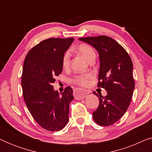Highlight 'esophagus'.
I'll use <instances>...</instances> for the list:
<instances>
[{"mask_svg": "<svg viewBox=\"0 0 152 152\" xmlns=\"http://www.w3.org/2000/svg\"><path fill=\"white\" fill-rule=\"evenodd\" d=\"M88 93V91L84 89L76 88L74 91V96L77 99H82L85 98Z\"/></svg>", "mask_w": 152, "mask_h": 152, "instance_id": "esophagus-1", "label": "esophagus"}]
</instances>
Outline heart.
Returning a JSON list of instances; mask_svg holds the SVG:
<instances>
[{
	"label": "heart",
	"mask_w": 152,
	"mask_h": 152,
	"mask_svg": "<svg viewBox=\"0 0 152 152\" xmlns=\"http://www.w3.org/2000/svg\"><path fill=\"white\" fill-rule=\"evenodd\" d=\"M77 52L80 54L88 62H90L93 60H95V52L93 48L88 44L82 43L78 45L77 48ZM70 63V53L69 51H66L63 55L61 60L62 67L64 69H67L69 68ZM92 77L91 74L84 75H75L71 79V82L72 84L77 85L80 86H86L89 84L90 79Z\"/></svg>",
	"instance_id": "obj_1"
}]
</instances>
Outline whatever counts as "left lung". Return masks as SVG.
<instances>
[{
	"mask_svg": "<svg viewBox=\"0 0 152 152\" xmlns=\"http://www.w3.org/2000/svg\"><path fill=\"white\" fill-rule=\"evenodd\" d=\"M80 41L88 43L99 53V71L97 86L104 88L107 95L99 97V104L93 118L101 126L111 125L125 113L132 100L135 87L133 63L123 47L107 36L83 37Z\"/></svg>",
	"mask_w": 152,
	"mask_h": 152,
	"instance_id": "obj_1",
	"label": "left lung"
}]
</instances>
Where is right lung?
<instances>
[{"label":"right lung","mask_w":152,"mask_h":152,"mask_svg":"<svg viewBox=\"0 0 152 152\" xmlns=\"http://www.w3.org/2000/svg\"><path fill=\"white\" fill-rule=\"evenodd\" d=\"M74 38H50L34 45L23 62L21 85L24 100L31 115L41 127L57 132L68 122L72 88L62 95L53 88L55 77L62 72V57Z\"/></svg>","instance_id":"right-lung-1"}]
</instances>
